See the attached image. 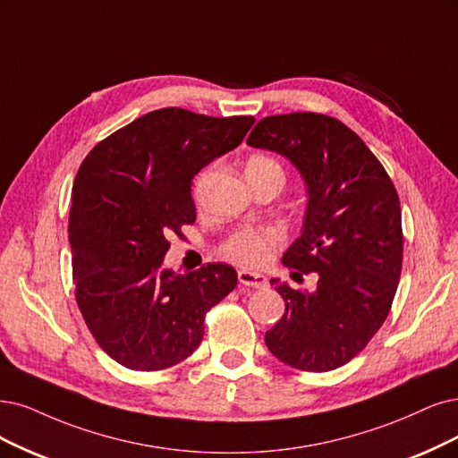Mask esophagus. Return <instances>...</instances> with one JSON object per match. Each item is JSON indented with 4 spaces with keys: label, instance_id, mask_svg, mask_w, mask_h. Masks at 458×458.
I'll return each mask as SVG.
<instances>
[{
    "label": "esophagus",
    "instance_id": "1",
    "mask_svg": "<svg viewBox=\"0 0 458 458\" xmlns=\"http://www.w3.org/2000/svg\"><path fill=\"white\" fill-rule=\"evenodd\" d=\"M238 279L245 286H252V289H266L267 286V277L257 272H249V269H240Z\"/></svg>",
    "mask_w": 458,
    "mask_h": 458
}]
</instances>
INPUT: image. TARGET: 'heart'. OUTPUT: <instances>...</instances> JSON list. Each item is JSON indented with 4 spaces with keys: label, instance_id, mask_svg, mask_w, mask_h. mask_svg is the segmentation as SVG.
I'll return each instance as SVG.
<instances>
[{
    "label": "heart",
    "instance_id": "heart-1",
    "mask_svg": "<svg viewBox=\"0 0 458 458\" xmlns=\"http://www.w3.org/2000/svg\"><path fill=\"white\" fill-rule=\"evenodd\" d=\"M247 167H276L277 162L266 157L250 158ZM283 233L277 228H249L233 233L226 242L223 252L225 257L245 267H260L274 255V249L281 243Z\"/></svg>",
    "mask_w": 458,
    "mask_h": 458
}]
</instances>
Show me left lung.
Returning <instances> with one entry per match:
<instances>
[{
	"mask_svg": "<svg viewBox=\"0 0 458 458\" xmlns=\"http://www.w3.org/2000/svg\"><path fill=\"white\" fill-rule=\"evenodd\" d=\"M247 145L277 152L300 172L308 206L283 264L318 277L311 293L269 281L284 315L266 332V345L296 369L340 368L381 328L398 289L403 238L394 184L359 135L327 114L266 116Z\"/></svg>",
	"mask_w": 458,
	"mask_h": 458,
	"instance_id": "1",
	"label": "left lung"
}]
</instances>
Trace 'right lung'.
<instances>
[{"label":"right lung","mask_w":458,"mask_h":458,"mask_svg":"<svg viewBox=\"0 0 458 458\" xmlns=\"http://www.w3.org/2000/svg\"><path fill=\"white\" fill-rule=\"evenodd\" d=\"M252 116L165 107L99 141L72 192L75 298L99 347L130 369L175 366L203 340V317L238 284L228 264L164 267L167 235L194 225V175L238 147Z\"/></svg>","instance_id":"1"}]
</instances>
